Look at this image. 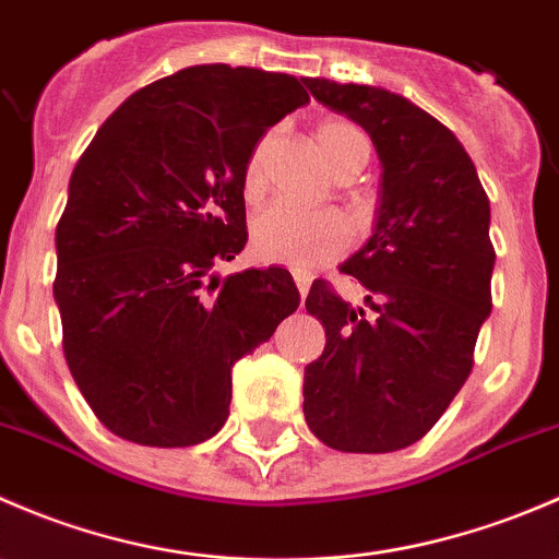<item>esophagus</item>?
<instances>
[{"mask_svg": "<svg viewBox=\"0 0 559 559\" xmlns=\"http://www.w3.org/2000/svg\"><path fill=\"white\" fill-rule=\"evenodd\" d=\"M295 275V284H297V292H300V300H306V295H308V275L306 273H292Z\"/></svg>", "mask_w": 559, "mask_h": 559, "instance_id": "1", "label": "esophagus"}]
</instances>
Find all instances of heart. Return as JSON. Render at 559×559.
<instances>
[{
    "label": "heart",
    "instance_id": "1",
    "mask_svg": "<svg viewBox=\"0 0 559 559\" xmlns=\"http://www.w3.org/2000/svg\"><path fill=\"white\" fill-rule=\"evenodd\" d=\"M316 148L324 156L326 167L341 180L354 178L365 170L373 154L368 132L346 118L321 121L313 132ZM270 138H262L248 154L243 165V194L257 202L264 194V159H267ZM346 224L326 211H292L286 205H273L262 211L253 222L251 243L257 257L267 262L286 264L295 270H313L330 262L346 248Z\"/></svg>",
    "mask_w": 559,
    "mask_h": 559
}]
</instances>
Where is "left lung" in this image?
Wrapping results in <instances>:
<instances>
[{
    "instance_id": "1",
    "label": "left lung",
    "mask_w": 559,
    "mask_h": 559,
    "mask_svg": "<svg viewBox=\"0 0 559 559\" xmlns=\"http://www.w3.org/2000/svg\"><path fill=\"white\" fill-rule=\"evenodd\" d=\"M306 86L370 134L381 186L373 235L341 264L365 306L324 281L308 292L326 346L306 368L302 411L330 449L397 452L430 432L471 376L492 311L487 191L452 129L400 94L324 78Z\"/></svg>"
}]
</instances>
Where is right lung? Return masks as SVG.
<instances>
[{"label": "right lung", "mask_w": 559, "mask_h": 559, "mask_svg": "<svg viewBox=\"0 0 559 559\" xmlns=\"http://www.w3.org/2000/svg\"><path fill=\"white\" fill-rule=\"evenodd\" d=\"M297 78L197 64L154 81L99 127L56 227L53 297L78 389L110 432L194 447L224 427L233 365L300 306L284 267L218 278L243 251V165Z\"/></svg>", "instance_id": "1"}]
</instances>
